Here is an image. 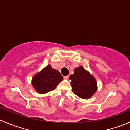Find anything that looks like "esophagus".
Masks as SVG:
<instances>
[{
  "label": "esophagus",
  "instance_id": "1",
  "mask_svg": "<svg viewBox=\"0 0 130 130\" xmlns=\"http://www.w3.org/2000/svg\"><path fill=\"white\" fill-rule=\"evenodd\" d=\"M69 75H67V76H64V79H65V80H67L68 79H69Z\"/></svg>",
  "mask_w": 130,
  "mask_h": 130
}]
</instances>
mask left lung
I'll list each match as a JSON object with an SVG mask.
<instances>
[{
	"label": "left lung",
	"instance_id": "obj_1",
	"mask_svg": "<svg viewBox=\"0 0 130 130\" xmlns=\"http://www.w3.org/2000/svg\"><path fill=\"white\" fill-rule=\"evenodd\" d=\"M72 91L80 98L89 99L97 89V83L94 77L82 66L75 68L74 74L70 76Z\"/></svg>",
	"mask_w": 130,
	"mask_h": 130
}]
</instances>
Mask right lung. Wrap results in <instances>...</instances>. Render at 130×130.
<instances>
[{
  "label": "right lung",
  "mask_w": 130,
  "mask_h": 130,
  "mask_svg": "<svg viewBox=\"0 0 130 130\" xmlns=\"http://www.w3.org/2000/svg\"><path fill=\"white\" fill-rule=\"evenodd\" d=\"M63 79L60 72L49 65L34 76L32 85L37 93L44 94L55 89Z\"/></svg>",
  "instance_id": "1"
}]
</instances>
